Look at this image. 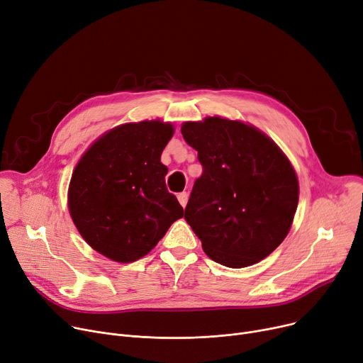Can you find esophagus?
Returning a JSON list of instances; mask_svg holds the SVG:
<instances>
[{"instance_id":"esophagus-1","label":"esophagus","mask_w":363,"mask_h":363,"mask_svg":"<svg viewBox=\"0 0 363 363\" xmlns=\"http://www.w3.org/2000/svg\"><path fill=\"white\" fill-rule=\"evenodd\" d=\"M178 201L181 203V206L182 207H185L186 206V201H188V192H179V194H178Z\"/></svg>"}]
</instances>
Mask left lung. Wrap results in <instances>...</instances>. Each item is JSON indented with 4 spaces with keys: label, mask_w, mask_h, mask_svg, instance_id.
<instances>
[{
    "label": "left lung",
    "mask_w": 363,
    "mask_h": 363,
    "mask_svg": "<svg viewBox=\"0 0 363 363\" xmlns=\"http://www.w3.org/2000/svg\"><path fill=\"white\" fill-rule=\"evenodd\" d=\"M181 133L203 166L184 217L204 252L230 269L270 255L291 230L298 207L291 162L272 138L240 121L208 116L184 123Z\"/></svg>",
    "instance_id": "left-lung-1"
}]
</instances>
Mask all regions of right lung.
Segmentation results:
<instances>
[{
    "instance_id": "right-lung-1",
    "label": "right lung",
    "mask_w": 363,
    "mask_h": 363,
    "mask_svg": "<svg viewBox=\"0 0 363 363\" xmlns=\"http://www.w3.org/2000/svg\"><path fill=\"white\" fill-rule=\"evenodd\" d=\"M174 135L162 121L119 125L83 155L72 172L68 208L86 242L102 255L133 262L149 254L184 216L167 191L160 155Z\"/></svg>"
}]
</instances>
